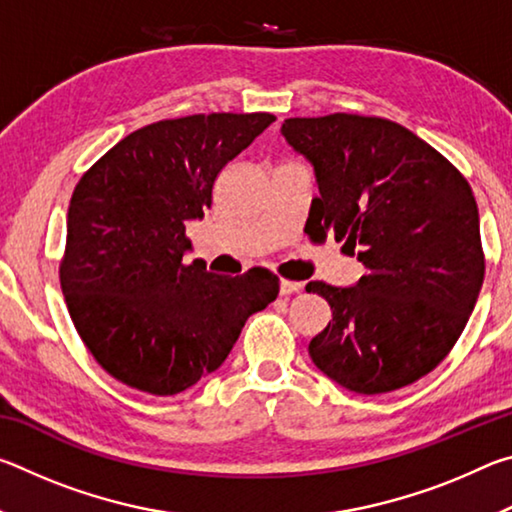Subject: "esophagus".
<instances>
[{
    "instance_id": "1",
    "label": "esophagus",
    "mask_w": 512,
    "mask_h": 512,
    "mask_svg": "<svg viewBox=\"0 0 512 512\" xmlns=\"http://www.w3.org/2000/svg\"><path fill=\"white\" fill-rule=\"evenodd\" d=\"M302 291V282H293V280H280V293L282 296H291V293Z\"/></svg>"
}]
</instances>
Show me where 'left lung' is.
I'll list each match as a JSON object with an SVG mask.
<instances>
[{
    "instance_id": "8db88e82",
    "label": "left lung",
    "mask_w": 512,
    "mask_h": 512,
    "mask_svg": "<svg viewBox=\"0 0 512 512\" xmlns=\"http://www.w3.org/2000/svg\"><path fill=\"white\" fill-rule=\"evenodd\" d=\"M282 135L316 173L311 237L343 241L366 266L354 287L307 284L332 307L309 343L311 361L361 395L413 384L454 348L479 298L485 262L470 185L381 117H293Z\"/></svg>"
}]
</instances>
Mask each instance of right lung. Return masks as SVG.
<instances>
[{"instance_id": "1", "label": "right lung", "mask_w": 512, "mask_h": 512, "mask_svg": "<svg viewBox=\"0 0 512 512\" xmlns=\"http://www.w3.org/2000/svg\"><path fill=\"white\" fill-rule=\"evenodd\" d=\"M275 121L212 112L126 135L76 185L60 289L99 366L121 384L176 395L221 368L248 316L277 298L266 268L214 275L185 264L187 223L212 205L221 169Z\"/></svg>"}]
</instances>
